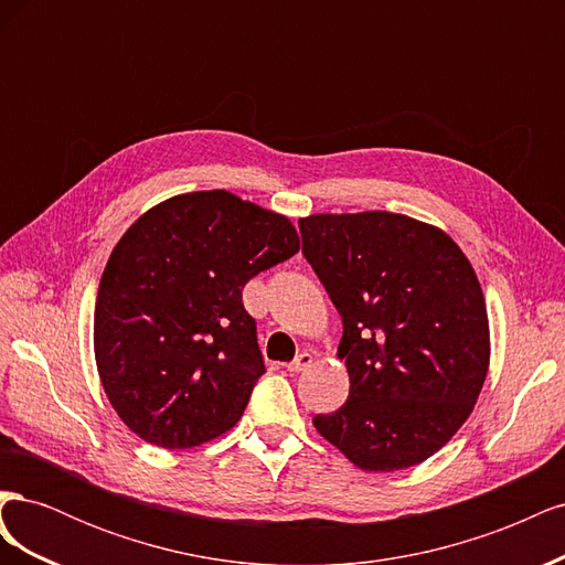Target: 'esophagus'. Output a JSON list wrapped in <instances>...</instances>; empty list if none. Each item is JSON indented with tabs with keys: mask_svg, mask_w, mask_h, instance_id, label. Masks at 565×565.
Here are the masks:
<instances>
[{
	"mask_svg": "<svg viewBox=\"0 0 565 565\" xmlns=\"http://www.w3.org/2000/svg\"><path fill=\"white\" fill-rule=\"evenodd\" d=\"M311 365H313V355L303 351V353H299V355L295 358L292 363L287 365V370H289V372H303V370H309Z\"/></svg>",
	"mask_w": 565,
	"mask_h": 565,
	"instance_id": "1",
	"label": "esophagus"
}]
</instances>
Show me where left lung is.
Listing matches in <instances>:
<instances>
[{
    "label": "left lung",
    "mask_w": 565,
    "mask_h": 565,
    "mask_svg": "<svg viewBox=\"0 0 565 565\" xmlns=\"http://www.w3.org/2000/svg\"><path fill=\"white\" fill-rule=\"evenodd\" d=\"M299 228L344 322L337 355L351 384L313 426L358 469L415 467L469 419L488 377L476 270L446 231L405 214H311Z\"/></svg>",
    "instance_id": "8db88e82"
}]
</instances>
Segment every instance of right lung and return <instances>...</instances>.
Wrapping results in <instances>:
<instances>
[{
	"instance_id": "1",
	"label": "right lung",
	"mask_w": 565,
	"mask_h": 565,
	"mask_svg": "<svg viewBox=\"0 0 565 565\" xmlns=\"http://www.w3.org/2000/svg\"><path fill=\"white\" fill-rule=\"evenodd\" d=\"M297 252L292 221L228 191L174 195L134 221L100 276L94 355L136 436L185 450L233 429L266 372L243 287Z\"/></svg>"
}]
</instances>
